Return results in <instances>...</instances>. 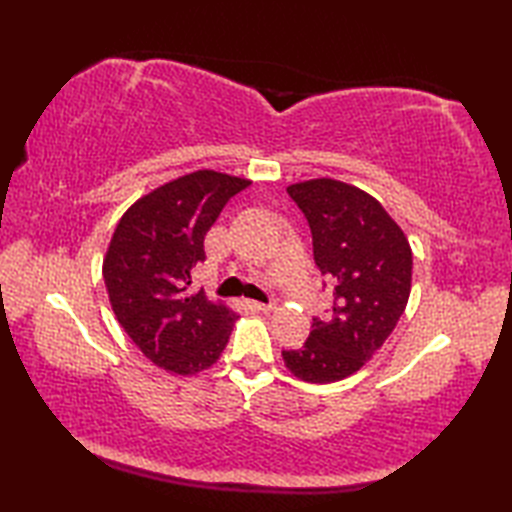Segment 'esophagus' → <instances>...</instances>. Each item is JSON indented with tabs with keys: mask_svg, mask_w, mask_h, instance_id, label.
<instances>
[{
	"mask_svg": "<svg viewBox=\"0 0 512 512\" xmlns=\"http://www.w3.org/2000/svg\"><path fill=\"white\" fill-rule=\"evenodd\" d=\"M248 308L250 310H257V312H270L275 310V303L268 301V303H262V301H248Z\"/></svg>",
	"mask_w": 512,
	"mask_h": 512,
	"instance_id": "esophagus-1",
	"label": "esophagus"
}]
</instances>
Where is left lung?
<instances>
[{"label":"left lung","mask_w":512,"mask_h":512,"mask_svg":"<svg viewBox=\"0 0 512 512\" xmlns=\"http://www.w3.org/2000/svg\"><path fill=\"white\" fill-rule=\"evenodd\" d=\"M306 215L314 264L332 286L328 317H314L308 341L284 350V363L306 383H336L358 372L394 332L411 292V248L372 195L319 178L290 184Z\"/></svg>","instance_id":"obj_1"}]
</instances>
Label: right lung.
I'll return each mask as SVG.
<instances>
[{
	"label": "right lung",
	"mask_w": 512,
	"mask_h": 512,
	"mask_svg": "<svg viewBox=\"0 0 512 512\" xmlns=\"http://www.w3.org/2000/svg\"><path fill=\"white\" fill-rule=\"evenodd\" d=\"M248 180L193 171L132 204L107 248L105 288L121 328L151 363L173 374L209 369L237 314L204 292L191 295L193 268L206 259L204 235Z\"/></svg>",
	"instance_id": "1"
}]
</instances>
